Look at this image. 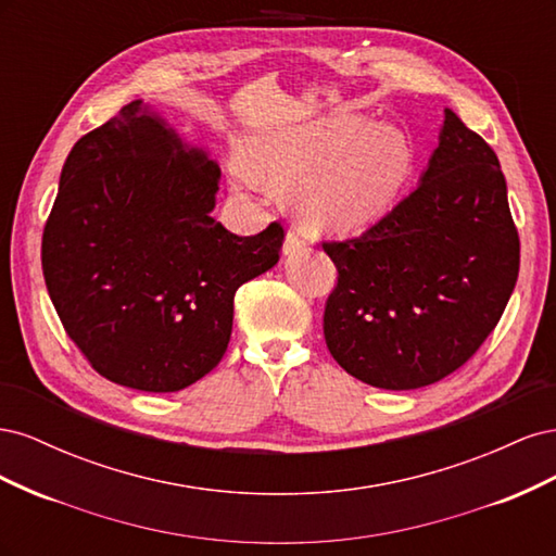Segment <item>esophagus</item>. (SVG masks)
<instances>
[{
    "mask_svg": "<svg viewBox=\"0 0 556 556\" xmlns=\"http://www.w3.org/2000/svg\"><path fill=\"white\" fill-rule=\"evenodd\" d=\"M306 248V241H304V237H301L299 231H288V237H285V243H282V252L285 255H294V252H299V250H304Z\"/></svg>",
    "mask_w": 556,
    "mask_h": 556,
    "instance_id": "esophagus-1",
    "label": "esophagus"
}]
</instances>
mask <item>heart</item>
<instances>
[{
  "label": "heart",
  "mask_w": 556,
  "mask_h": 556,
  "mask_svg": "<svg viewBox=\"0 0 556 556\" xmlns=\"http://www.w3.org/2000/svg\"><path fill=\"white\" fill-rule=\"evenodd\" d=\"M248 166L233 172L239 190L254 178L274 190H296L294 208L315 231L345 233L371 225L413 172V141L396 125L364 117H325L257 131L245 148Z\"/></svg>",
  "instance_id": "heart-1"
}]
</instances>
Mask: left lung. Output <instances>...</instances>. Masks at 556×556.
Instances as JSON below:
<instances>
[{"mask_svg":"<svg viewBox=\"0 0 556 556\" xmlns=\"http://www.w3.org/2000/svg\"><path fill=\"white\" fill-rule=\"evenodd\" d=\"M323 248L339 268L327 348L380 390L457 371L494 331L519 274L498 157L450 109L417 188L362 237Z\"/></svg>","mask_w":556,"mask_h":556,"instance_id":"left-lung-1","label":"left lung"}]
</instances>
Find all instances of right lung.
<instances>
[{
  "label": "right lung",
  "instance_id": "right-lung-1",
  "mask_svg": "<svg viewBox=\"0 0 556 556\" xmlns=\"http://www.w3.org/2000/svg\"><path fill=\"white\" fill-rule=\"evenodd\" d=\"M220 166L141 99L78 139L43 229L50 301L99 376L178 392L220 364L233 294L280 260L282 227L211 217Z\"/></svg>",
  "mask_w": 556,
  "mask_h": 556
}]
</instances>
